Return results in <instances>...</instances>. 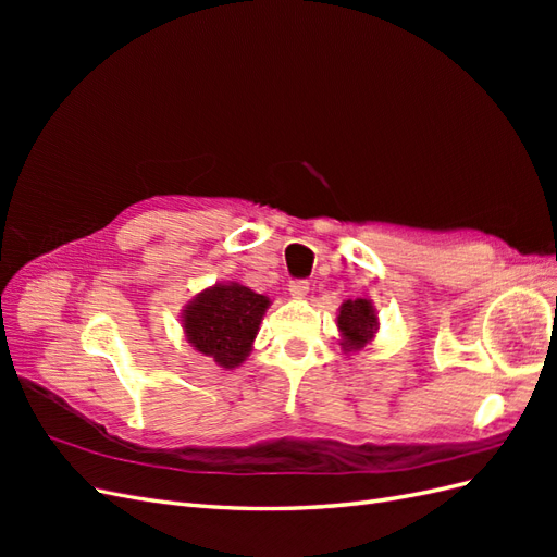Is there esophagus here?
Here are the masks:
<instances>
[{
  "label": "esophagus",
  "instance_id": "obj_1",
  "mask_svg": "<svg viewBox=\"0 0 557 557\" xmlns=\"http://www.w3.org/2000/svg\"><path fill=\"white\" fill-rule=\"evenodd\" d=\"M288 290H290V295H293V297H305V295L309 293V281H305V278H295V281H290Z\"/></svg>",
  "mask_w": 557,
  "mask_h": 557
}]
</instances>
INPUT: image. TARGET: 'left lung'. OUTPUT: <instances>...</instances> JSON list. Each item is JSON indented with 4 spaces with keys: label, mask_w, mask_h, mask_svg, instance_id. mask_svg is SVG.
Listing matches in <instances>:
<instances>
[{
    "label": "left lung",
    "mask_w": 557,
    "mask_h": 557,
    "mask_svg": "<svg viewBox=\"0 0 557 557\" xmlns=\"http://www.w3.org/2000/svg\"><path fill=\"white\" fill-rule=\"evenodd\" d=\"M376 313L367 299H348L339 311V330L350 348L364 346L376 330Z\"/></svg>",
    "instance_id": "left-lung-1"
}]
</instances>
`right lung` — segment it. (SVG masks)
I'll list each match as a JSON object with an SVG mask.
<instances>
[{
	"label": "right lung",
	"instance_id": "add662e5",
	"mask_svg": "<svg viewBox=\"0 0 557 557\" xmlns=\"http://www.w3.org/2000/svg\"><path fill=\"white\" fill-rule=\"evenodd\" d=\"M267 305L269 299L264 295L244 285H215L185 309L183 327L199 352L232 369L248 356Z\"/></svg>",
	"mask_w": 557,
	"mask_h": 557
}]
</instances>
